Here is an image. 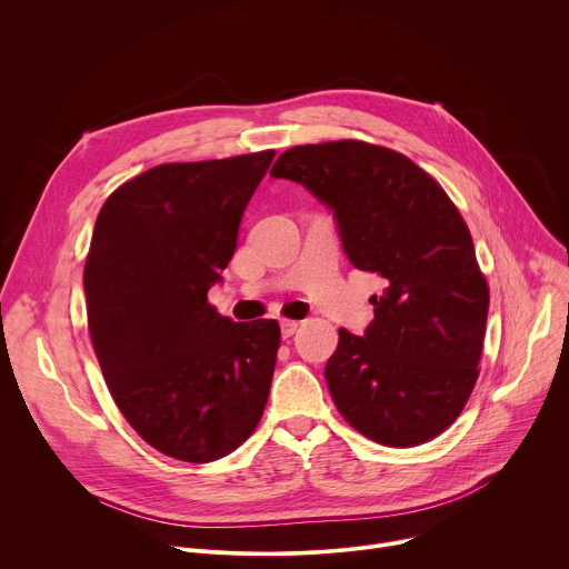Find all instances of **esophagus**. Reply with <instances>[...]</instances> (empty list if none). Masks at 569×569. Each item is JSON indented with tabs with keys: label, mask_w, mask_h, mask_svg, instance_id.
Wrapping results in <instances>:
<instances>
[{
	"label": "esophagus",
	"mask_w": 569,
	"mask_h": 569,
	"mask_svg": "<svg viewBox=\"0 0 569 569\" xmlns=\"http://www.w3.org/2000/svg\"><path fill=\"white\" fill-rule=\"evenodd\" d=\"M297 329H299V321H295V319H281V336H283V340L292 338Z\"/></svg>",
	"instance_id": "1"
}]
</instances>
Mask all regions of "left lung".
<instances>
[{
	"instance_id": "8db88e82",
	"label": "left lung",
	"mask_w": 569,
	"mask_h": 569,
	"mask_svg": "<svg viewBox=\"0 0 569 569\" xmlns=\"http://www.w3.org/2000/svg\"><path fill=\"white\" fill-rule=\"evenodd\" d=\"M270 176L329 207L351 266L385 279L365 336L340 329L323 369L336 408L382 446L435 439L475 387L489 315L461 213L412 159L353 139L295 146Z\"/></svg>"
}]
</instances>
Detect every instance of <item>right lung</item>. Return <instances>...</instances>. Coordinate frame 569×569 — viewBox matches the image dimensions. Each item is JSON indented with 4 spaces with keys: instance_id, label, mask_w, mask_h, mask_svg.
<instances>
[{
    "instance_id": "obj_1",
    "label": "right lung",
    "mask_w": 569,
    "mask_h": 569,
    "mask_svg": "<svg viewBox=\"0 0 569 569\" xmlns=\"http://www.w3.org/2000/svg\"><path fill=\"white\" fill-rule=\"evenodd\" d=\"M274 150L161 164L103 204L83 272L92 345L121 415L159 452L207 463L259 426L281 331L207 292L236 252Z\"/></svg>"
}]
</instances>
